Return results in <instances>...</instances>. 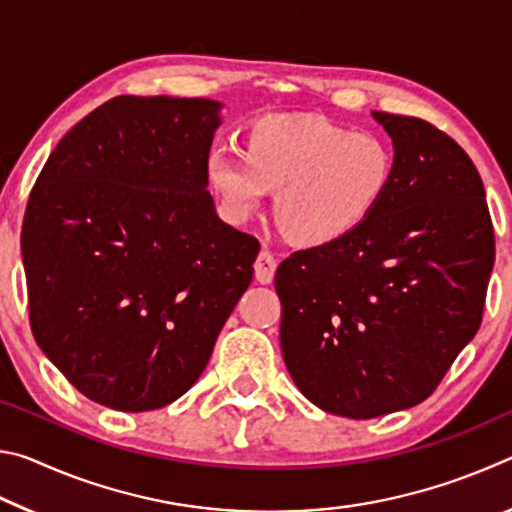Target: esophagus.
I'll return each instance as SVG.
<instances>
[{"label": "esophagus", "mask_w": 512, "mask_h": 512, "mask_svg": "<svg viewBox=\"0 0 512 512\" xmlns=\"http://www.w3.org/2000/svg\"><path fill=\"white\" fill-rule=\"evenodd\" d=\"M275 268H277V259L268 248H262V253L257 255V262H255V277L257 282L262 284H271L273 277H275Z\"/></svg>", "instance_id": "obj_1"}]
</instances>
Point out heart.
Instances as JSON below:
<instances>
[{"mask_svg": "<svg viewBox=\"0 0 512 512\" xmlns=\"http://www.w3.org/2000/svg\"><path fill=\"white\" fill-rule=\"evenodd\" d=\"M207 183L232 221H248L277 189L273 214L300 246L336 244L370 221L395 178L386 137L357 133L320 117L268 115L246 133V146H216Z\"/></svg>", "mask_w": 512, "mask_h": 512, "instance_id": "1", "label": "heart"}]
</instances>
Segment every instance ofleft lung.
<instances>
[{
  "label": "left lung",
  "mask_w": 512,
  "mask_h": 512,
  "mask_svg": "<svg viewBox=\"0 0 512 512\" xmlns=\"http://www.w3.org/2000/svg\"><path fill=\"white\" fill-rule=\"evenodd\" d=\"M395 178L370 221L277 266L289 375L318 409L352 420L411 409L436 391L481 325L495 264L479 171L418 117L372 112Z\"/></svg>",
  "instance_id": "obj_1"
}]
</instances>
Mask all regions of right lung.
<instances>
[{"label": "right lung", "mask_w": 512, "mask_h": 512, "mask_svg": "<svg viewBox=\"0 0 512 512\" xmlns=\"http://www.w3.org/2000/svg\"><path fill=\"white\" fill-rule=\"evenodd\" d=\"M221 103L115 97L51 151L22 223L29 320L69 384L140 413L185 395L253 280L205 160Z\"/></svg>", "instance_id": "right-lung-1"}]
</instances>
